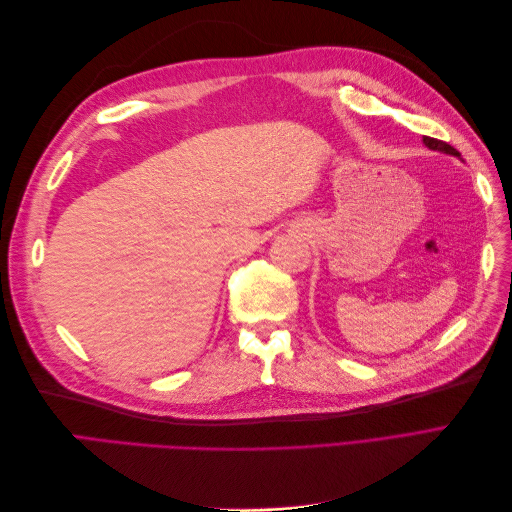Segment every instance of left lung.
<instances>
[{"mask_svg": "<svg viewBox=\"0 0 512 512\" xmlns=\"http://www.w3.org/2000/svg\"><path fill=\"white\" fill-rule=\"evenodd\" d=\"M423 145L431 151H440V153H448V156H455V158H461L459 151L453 149L448 143H442V141H436V138H429V136H423Z\"/></svg>", "mask_w": 512, "mask_h": 512, "instance_id": "8db88e82", "label": "left lung"}]
</instances>
